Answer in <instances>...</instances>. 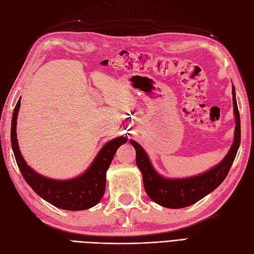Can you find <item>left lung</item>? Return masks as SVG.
Masks as SVG:
<instances>
[{
  "instance_id": "left-lung-1",
  "label": "left lung",
  "mask_w": 254,
  "mask_h": 254,
  "mask_svg": "<svg viewBox=\"0 0 254 254\" xmlns=\"http://www.w3.org/2000/svg\"><path fill=\"white\" fill-rule=\"evenodd\" d=\"M232 93L236 121L234 143L232 144L224 159L207 172L193 177L181 178V180H169L161 177L153 169L144 149L135 141L130 140V143L135 148V163L143 175L144 189L154 202L168 208L190 206L214 191L227 177L241 144V118H239L234 85L232 87Z\"/></svg>"
}]
</instances>
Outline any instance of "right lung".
I'll use <instances>...</instances> for the list:
<instances>
[{"label": "right lung", "instance_id": "obj_1", "mask_svg": "<svg viewBox=\"0 0 254 254\" xmlns=\"http://www.w3.org/2000/svg\"><path fill=\"white\" fill-rule=\"evenodd\" d=\"M19 108L20 99L12 113L10 140L13 155L25 182L39 196L56 207L67 210H83L95 206L105 193L107 170L110 167L116 150L122 144L126 143L127 139L125 136H119L108 142L100 149L91 167L81 176L69 181L50 180L33 171L20 153L16 132Z\"/></svg>", "mask_w": 254, "mask_h": 254}]
</instances>
